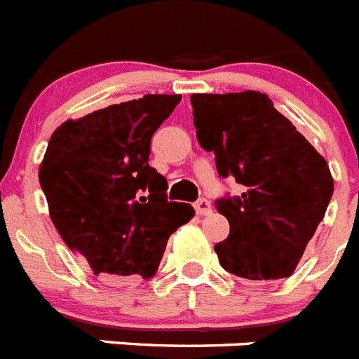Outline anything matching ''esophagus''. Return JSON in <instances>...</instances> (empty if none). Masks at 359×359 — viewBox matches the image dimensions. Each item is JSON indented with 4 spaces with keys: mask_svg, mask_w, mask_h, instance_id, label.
I'll return each mask as SVG.
<instances>
[{
    "mask_svg": "<svg viewBox=\"0 0 359 359\" xmlns=\"http://www.w3.org/2000/svg\"><path fill=\"white\" fill-rule=\"evenodd\" d=\"M195 209L200 216H205V215H211L212 208H211V202L208 198H198L195 202Z\"/></svg>",
    "mask_w": 359,
    "mask_h": 359,
    "instance_id": "esophagus-1",
    "label": "esophagus"
}]
</instances>
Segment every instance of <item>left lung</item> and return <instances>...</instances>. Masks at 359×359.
Listing matches in <instances>:
<instances>
[{"instance_id":"obj_1","label":"left lung","mask_w":359,"mask_h":359,"mask_svg":"<svg viewBox=\"0 0 359 359\" xmlns=\"http://www.w3.org/2000/svg\"><path fill=\"white\" fill-rule=\"evenodd\" d=\"M191 107L218 175L243 187L215 202L231 225L219 264L248 280L290 277L332 196L327 163L263 93L191 95Z\"/></svg>"}]
</instances>
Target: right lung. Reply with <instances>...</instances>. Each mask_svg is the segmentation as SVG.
Listing matches in <instances>:
<instances>
[{"label":"right lung","mask_w":359,"mask_h":359,"mask_svg":"<svg viewBox=\"0 0 359 359\" xmlns=\"http://www.w3.org/2000/svg\"><path fill=\"white\" fill-rule=\"evenodd\" d=\"M179 95H147L111 105L51 135L39 182L64 243L100 277L157 272L168 238L195 216L170 202L168 182L148 164L150 141Z\"/></svg>","instance_id":"right-lung-1"}]
</instances>
